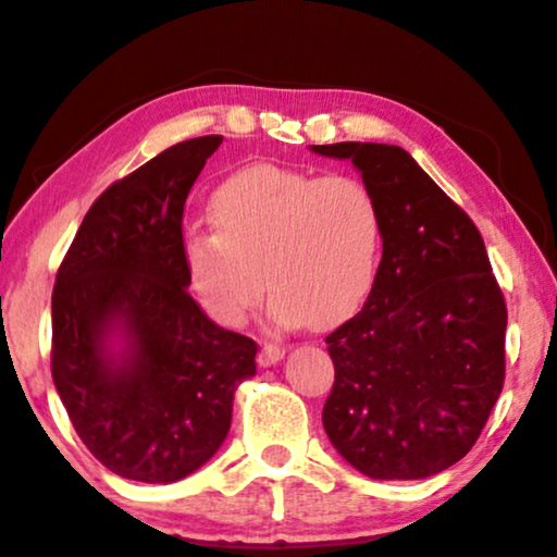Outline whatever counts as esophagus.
<instances>
[{
  "label": "esophagus",
  "instance_id": "esophagus-1",
  "mask_svg": "<svg viewBox=\"0 0 557 557\" xmlns=\"http://www.w3.org/2000/svg\"><path fill=\"white\" fill-rule=\"evenodd\" d=\"M282 358H285V347L275 345V343H268L257 355V362L262 364V368H272V364H277Z\"/></svg>",
  "mask_w": 557,
  "mask_h": 557
}]
</instances>
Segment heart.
I'll use <instances>...</instances> for the list:
<instances>
[{"mask_svg": "<svg viewBox=\"0 0 557 557\" xmlns=\"http://www.w3.org/2000/svg\"><path fill=\"white\" fill-rule=\"evenodd\" d=\"M210 218L214 230L187 232L182 260L197 300L222 325L250 318L264 282L285 327L337 325L375 285L383 210L358 177L252 164L214 189Z\"/></svg>", "mask_w": 557, "mask_h": 557, "instance_id": "obj_1", "label": "heart"}]
</instances>
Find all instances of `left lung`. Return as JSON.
I'll return each instance as SVG.
<instances>
[{"label": "left lung", "instance_id": "8db88e82", "mask_svg": "<svg viewBox=\"0 0 557 557\" xmlns=\"http://www.w3.org/2000/svg\"><path fill=\"white\" fill-rule=\"evenodd\" d=\"M350 160L383 210V260L362 310L327 335L322 425L372 480H422L470 453L505 377L508 310L485 243L397 145H310Z\"/></svg>", "mask_w": 557, "mask_h": 557}]
</instances>
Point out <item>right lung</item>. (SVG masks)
Instances as JSON below:
<instances>
[{"label": "right lung", "instance_id": "1", "mask_svg": "<svg viewBox=\"0 0 557 557\" xmlns=\"http://www.w3.org/2000/svg\"><path fill=\"white\" fill-rule=\"evenodd\" d=\"M220 135L172 145L95 199L57 272L52 380L114 475L168 485L225 443L257 345L187 293L182 210Z\"/></svg>", "mask_w": 557, "mask_h": 557}]
</instances>
